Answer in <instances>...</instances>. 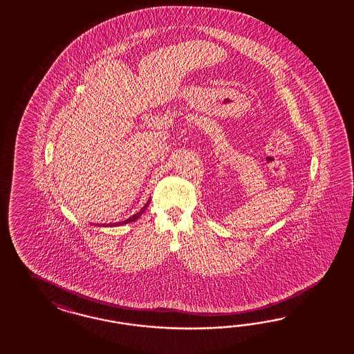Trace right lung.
<instances>
[{"mask_svg": "<svg viewBox=\"0 0 354 354\" xmlns=\"http://www.w3.org/2000/svg\"><path fill=\"white\" fill-rule=\"evenodd\" d=\"M150 198L148 200V203L144 205L141 209H140V212H138L136 214L132 215V216H129V219H126V221H123V222H117V223H109V225H105V227H117V225H127V223H131V222H133V221H136V219H139L141 214L145 212V209L148 207V205H149Z\"/></svg>", "mask_w": 354, "mask_h": 354, "instance_id": "add662e5", "label": "right lung"}]
</instances>
